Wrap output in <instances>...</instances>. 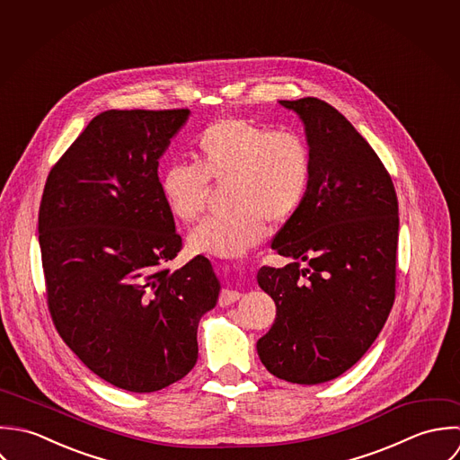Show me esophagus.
Wrapping results in <instances>:
<instances>
[{"label": "esophagus", "instance_id": "34e87169", "mask_svg": "<svg viewBox=\"0 0 460 460\" xmlns=\"http://www.w3.org/2000/svg\"><path fill=\"white\" fill-rule=\"evenodd\" d=\"M240 296H242V293L240 291H233V289H224L222 293H220V305H229V304H233V302H236V300H240Z\"/></svg>", "mask_w": 460, "mask_h": 460}]
</instances>
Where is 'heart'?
Instances as JSON below:
<instances>
[{
  "label": "heart",
  "instance_id": "b5f03b06",
  "mask_svg": "<svg viewBox=\"0 0 460 460\" xmlns=\"http://www.w3.org/2000/svg\"><path fill=\"white\" fill-rule=\"evenodd\" d=\"M193 165L176 164L162 174V195L181 222L206 206L208 183L227 181L226 215L202 220L188 236L193 252L240 256L260 243L267 220L282 224L302 206L313 172L307 142L293 131H272L238 117L215 120L199 133Z\"/></svg>",
  "mask_w": 460,
  "mask_h": 460
}]
</instances>
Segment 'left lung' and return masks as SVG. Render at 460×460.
Here are the masks:
<instances>
[{"label":"left lung","instance_id":"8db88e82","mask_svg":"<svg viewBox=\"0 0 460 460\" xmlns=\"http://www.w3.org/2000/svg\"><path fill=\"white\" fill-rule=\"evenodd\" d=\"M279 102L304 122L313 172L272 242L291 263L258 272L277 314L256 347L277 378L313 385L354 367L389 316L398 199L376 153L334 106L316 97Z\"/></svg>","mask_w":460,"mask_h":460}]
</instances>
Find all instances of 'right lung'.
<instances>
[{"label": "right lung", "instance_id": "right-lung-1", "mask_svg": "<svg viewBox=\"0 0 460 460\" xmlns=\"http://www.w3.org/2000/svg\"><path fill=\"white\" fill-rule=\"evenodd\" d=\"M190 110H108L51 169L39 209L48 307L66 345L102 380L160 391L197 363L200 316L218 300L211 263L181 251L158 160Z\"/></svg>", "mask_w": 460, "mask_h": 460}]
</instances>
